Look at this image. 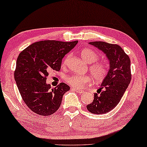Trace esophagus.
<instances>
[{
    "label": "esophagus",
    "instance_id": "34e87169",
    "mask_svg": "<svg viewBox=\"0 0 147 147\" xmlns=\"http://www.w3.org/2000/svg\"><path fill=\"white\" fill-rule=\"evenodd\" d=\"M74 90L76 91V92L77 93H79V94H82V93H84V91L83 90H76V89H74Z\"/></svg>",
    "mask_w": 147,
    "mask_h": 147
}]
</instances>
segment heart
I'll return each instance as SVG.
<instances>
[{
	"label": "heart",
	"mask_w": 147,
	"mask_h": 147,
	"mask_svg": "<svg viewBox=\"0 0 147 147\" xmlns=\"http://www.w3.org/2000/svg\"><path fill=\"white\" fill-rule=\"evenodd\" d=\"M81 57L83 60L88 63H92L98 59V56L96 53L88 49H85L82 51ZM90 71L94 80L100 82L106 77L108 71V67L107 65L104 63L96 62L94 63L90 66ZM65 80L74 88L80 89L90 82L91 78L88 75L81 76L75 74L66 77Z\"/></svg>",
	"instance_id": "1"
}]
</instances>
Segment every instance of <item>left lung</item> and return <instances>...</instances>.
I'll use <instances>...</instances> for the list:
<instances>
[{"instance_id":"1","label":"left lung","mask_w":147,"mask_h":147,"mask_svg":"<svg viewBox=\"0 0 147 147\" xmlns=\"http://www.w3.org/2000/svg\"><path fill=\"white\" fill-rule=\"evenodd\" d=\"M89 44L101 51L109 63V68L101 85L94 94V100L86 106L90 113L103 114L117 106L131 81L130 60L120 46L105 42Z\"/></svg>"}]
</instances>
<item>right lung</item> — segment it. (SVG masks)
Returning a JSON list of instances; mask_svg holds the SVG:
<instances>
[{
    "label": "right lung",
    "instance_id": "1",
    "mask_svg": "<svg viewBox=\"0 0 147 147\" xmlns=\"http://www.w3.org/2000/svg\"><path fill=\"white\" fill-rule=\"evenodd\" d=\"M78 40H44L32 44L19 55L15 80L23 100L34 113L50 115L58 110L63 94L70 88L65 83L51 88L47 83L49 72L59 71L62 59Z\"/></svg>",
    "mask_w": 147,
    "mask_h": 147
}]
</instances>
